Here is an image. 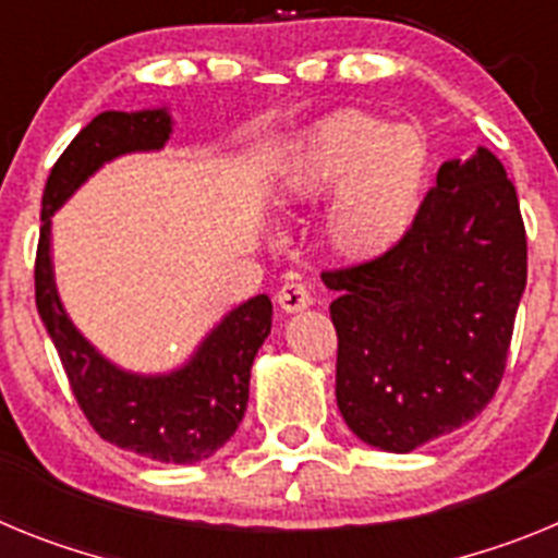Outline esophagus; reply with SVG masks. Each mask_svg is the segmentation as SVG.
Instances as JSON below:
<instances>
[{"label": "esophagus", "instance_id": "esophagus-1", "mask_svg": "<svg viewBox=\"0 0 558 558\" xmlns=\"http://www.w3.org/2000/svg\"><path fill=\"white\" fill-rule=\"evenodd\" d=\"M312 292H308L303 283H283L278 292V306L283 308L286 314H294V312H303V308L312 306Z\"/></svg>", "mask_w": 558, "mask_h": 558}]
</instances>
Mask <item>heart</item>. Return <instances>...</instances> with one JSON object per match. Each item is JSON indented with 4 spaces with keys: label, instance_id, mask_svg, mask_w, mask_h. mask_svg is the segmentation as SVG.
Returning <instances> with one entry per match:
<instances>
[{
    "label": "heart",
    "instance_id": "obj_1",
    "mask_svg": "<svg viewBox=\"0 0 558 558\" xmlns=\"http://www.w3.org/2000/svg\"><path fill=\"white\" fill-rule=\"evenodd\" d=\"M433 154L421 132L367 111H337L300 134L272 182L280 210L326 199L319 232L345 264H373L410 235L424 207Z\"/></svg>",
    "mask_w": 558,
    "mask_h": 558
}]
</instances>
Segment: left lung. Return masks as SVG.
I'll use <instances>...</instances> for the list:
<instances>
[{
	"instance_id": "1",
	"label": "left lung",
	"mask_w": 558,
	"mask_h": 558,
	"mask_svg": "<svg viewBox=\"0 0 558 558\" xmlns=\"http://www.w3.org/2000/svg\"><path fill=\"white\" fill-rule=\"evenodd\" d=\"M525 278V225L500 159L481 145L440 165L393 252L323 272L351 433L407 454L477 418L500 387Z\"/></svg>"
}]
</instances>
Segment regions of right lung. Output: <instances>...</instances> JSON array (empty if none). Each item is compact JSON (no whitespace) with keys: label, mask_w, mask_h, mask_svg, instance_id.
Here are the masks:
<instances>
[{"label":"right lung","mask_w":558,"mask_h":558,"mask_svg":"<svg viewBox=\"0 0 558 558\" xmlns=\"http://www.w3.org/2000/svg\"><path fill=\"white\" fill-rule=\"evenodd\" d=\"M173 134L168 106L104 111L52 165L41 196L36 306L77 404L95 433L159 463H198L235 435L250 401L255 353L272 331V300L255 294L210 328L191 360L168 373H134L106 360L66 314L52 269V216L86 179L125 154L162 151Z\"/></svg>","instance_id":"add662e5"}]
</instances>
